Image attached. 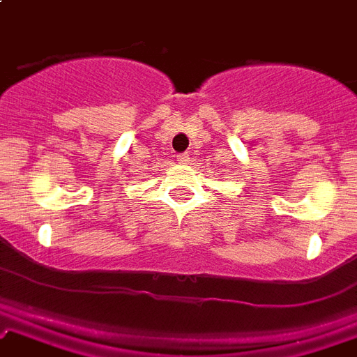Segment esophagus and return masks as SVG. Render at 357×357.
Segmentation results:
<instances>
[{
    "label": "esophagus",
    "mask_w": 357,
    "mask_h": 357,
    "mask_svg": "<svg viewBox=\"0 0 357 357\" xmlns=\"http://www.w3.org/2000/svg\"><path fill=\"white\" fill-rule=\"evenodd\" d=\"M176 161L182 162V165H188V162H189V153H178V155H176Z\"/></svg>",
    "instance_id": "obj_1"
}]
</instances>
